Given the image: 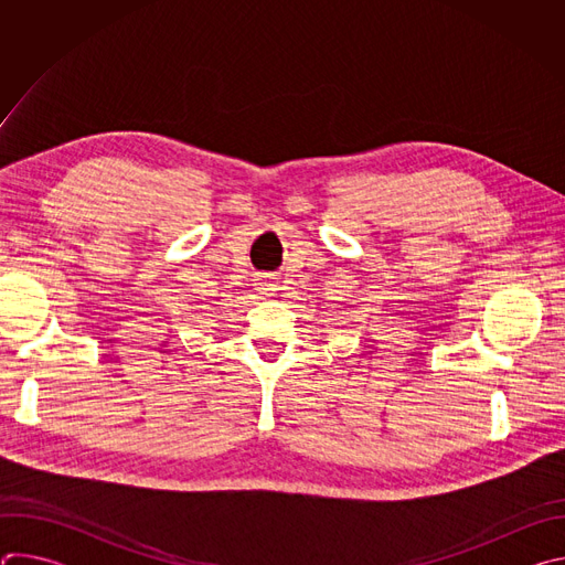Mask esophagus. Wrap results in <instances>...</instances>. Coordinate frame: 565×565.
Here are the masks:
<instances>
[{"label": "esophagus", "instance_id": "esophagus-1", "mask_svg": "<svg viewBox=\"0 0 565 565\" xmlns=\"http://www.w3.org/2000/svg\"><path fill=\"white\" fill-rule=\"evenodd\" d=\"M277 288H275V281L270 279V277H264V279H259V292L262 295H273Z\"/></svg>", "mask_w": 565, "mask_h": 565}]
</instances>
